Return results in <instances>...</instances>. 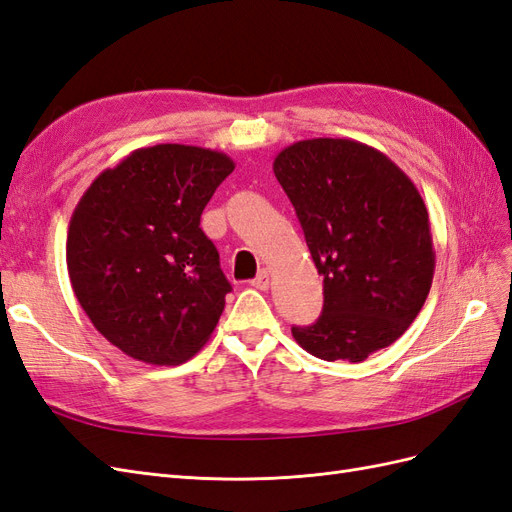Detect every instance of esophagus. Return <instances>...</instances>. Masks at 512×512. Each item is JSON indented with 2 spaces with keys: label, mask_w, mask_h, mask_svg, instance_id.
Listing matches in <instances>:
<instances>
[{
  "label": "esophagus",
  "mask_w": 512,
  "mask_h": 512,
  "mask_svg": "<svg viewBox=\"0 0 512 512\" xmlns=\"http://www.w3.org/2000/svg\"><path fill=\"white\" fill-rule=\"evenodd\" d=\"M252 286L258 290H267L271 286V271L269 269H260L258 275L252 280Z\"/></svg>",
  "instance_id": "1"
}]
</instances>
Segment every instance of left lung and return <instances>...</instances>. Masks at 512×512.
I'll return each instance as SVG.
<instances>
[{
    "label": "left lung",
    "instance_id": "8db88e82",
    "mask_svg": "<svg viewBox=\"0 0 512 512\" xmlns=\"http://www.w3.org/2000/svg\"><path fill=\"white\" fill-rule=\"evenodd\" d=\"M273 173L297 211L322 275L324 305L292 337L324 361L361 363L391 346L421 312L436 252L412 179L350 138H309L277 153Z\"/></svg>",
    "mask_w": 512,
    "mask_h": 512
}]
</instances>
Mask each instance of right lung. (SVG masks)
<instances>
[{"label": "right lung", "instance_id": "1", "mask_svg": "<svg viewBox=\"0 0 512 512\" xmlns=\"http://www.w3.org/2000/svg\"><path fill=\"white\" fill-rule=\"evenodd\" d=\"M232 170L222 151L143 147L102 170L76 205L66 243L72 290L132 359L179 365L218 324L230 284L200 215Z\"/></svg>", "mask_w": 512, "mask_h": 512}]
</instances>
